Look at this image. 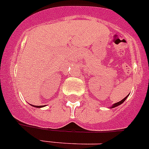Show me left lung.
<instances>
[{
	"label": "left lung",
	"mask_w": 149,
	"mask_h": 149,
	"mask_svg": "<svg viewBox=\"0 0 149 149\" xmlns=\"http://www.w3.org/2000/svg\"><path fill=\"white\" fill-rule=\"evenodd\" d=\"M127 95L126 96L125 98H123V99L122 100V101H119V102H117V103H116V104H114L113 105V106H112V107L111 108H113V107H117V106H119V105H120L121 104H122L124 102V101H125V99L126 98H127Z\"/></svg>",
	"instance_id": "8db88e82"
}]
</instances>
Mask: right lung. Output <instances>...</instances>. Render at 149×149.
I'll use <instances>...</instances> for the list:
<instances>
[{"instance_id":"1","label":"right lung","mask_w":149,"mask_h":149,"mask_svg":"<svg viewBox=\"0 0 149 149\" xmlns=\"http://www.w3.org/2000/svg\"><path fill=\"white\" fill-rule=\"evenodd\" d=\"M33 107H44V105L43 106H35V105H33Z\"/></svg>"}]
</instances>
